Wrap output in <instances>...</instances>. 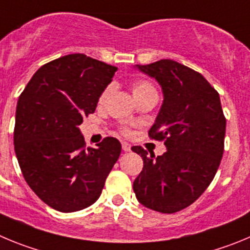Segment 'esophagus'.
Segmentation results:
<instances>
[{
	"mask_svg": "<svg viewBox=\"0 0 250 250\" xmlns=\"http://www.w3.org/2000/svg\"><path fill=\"white\" fill-rule=\"evenodd\" d=\"M122 149L125 150V152H129V150H130V145H129V143H127V142H123V143H122Z\"/></svg>",
	"mask_w": 250,
	"mask_h": 250,
	"instance_id": "obj_1",
	"label": "esophagus"
}]
</instances>
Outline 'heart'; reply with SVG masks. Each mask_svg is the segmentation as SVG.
<instances>
[{"label": "heart", "mask_w": 250, "mask_h": 250, "mask_svg": "<svg viewBox=\"0 0 250 250\" xmlns=\"http://www.w3.org/2000/svg\"><path fill=\"white\" fill-rule=\"evenodd\" d=\"M109 92H111V87H108V88L104 89V92H103L102 96H101V98H100L101 103L104 102V100L107 98V96L109 94ZM132 92H133L134 98H138V97H141V96H145V94L157 93L156 89H154V87H153L149 82H147V81H137V82H134L133 84H132Z\"/></svg>", "instance_id": "obj_1"}]
</instances>
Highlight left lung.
<instances>
[{
	"label": "left lung",
	"mask_w": 250,
	"mask_h": 250,
	"mask_svg": "<svg viewBox=\"0 0 250 250\" xmlns=\"http://www.w3.org/2000/svg\"><path fill=\"white\" fill-rule=\"evenodd\" d=\"M134 68L154 78L163 92L149 137L164 141L167 150L156 157L132 147L143 159L133 190L139 203L152 210L179 212L203 194L223 157L226 117L219 94L201 73L175 61Z\"/></svg>",
	"instance_id": "1"
}]
</instances>
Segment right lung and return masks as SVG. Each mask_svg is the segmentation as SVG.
<instances>
[{"mask_svg": "<svg viewBox=\"0 0 250 250\" xmlns=\"http://www.w3.org/2000/svg\"><path fill=\"white\" fill-rule=\"evenodd\" d=\"M116 71L82 53L67 55L42 66L20 96L16 157L31 189L58 212L92 206L120 158L118 139L107 137L86 149L80 129Z\"/></svg>", "mask_w": 250, "mask_h": 250, "instance_id": "1", "label": "right lung"}]
</instances>
